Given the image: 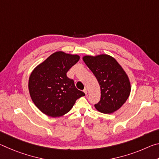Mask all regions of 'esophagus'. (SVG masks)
Segmentation results:
<instances>
[{
	"mask_svg": "<svg viewBox=\"0 0 159 159\" xmlns=\"http://www.w3.org/2000/svg\"><path fill=\"white\" fill-rule=\"evenodd\" d=\"M83 92H84V93H85V95H87V93H88V90H87V89H86V88H85V89H84V90H83Z\"/></svg>",
	"mask_w": 159,
	"mask_h": 159,
	"instance_id": "esophagus-1",
	"label": "esophagus"
}]
</instances>
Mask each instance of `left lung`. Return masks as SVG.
Returning a JSON list of instances; mask_svg holds the SVG:
<instances>
[{"instance_id": "left-lung-1", "label": "left lung", "mask_w": 159, "mask_h": 159, "mask_svg": "<svg viewBox=\"0 0 159 159\" xmlns=\"http://www.w3.org/2000/svg\"><path fill=\"white\" fill-rule=\"evenodd\" d=\"M83 60L100 86V100L95 104V108L104 114L116 111L130 93V83L124 70L114 58L107 55L85 56Z\"/></svg>"}]
</instances>
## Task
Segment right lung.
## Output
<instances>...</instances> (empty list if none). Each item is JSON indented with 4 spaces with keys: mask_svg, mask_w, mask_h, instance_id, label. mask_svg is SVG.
<instances>
[{
    "mask_svg": "<svg viewBox=\"0 0 159 159\" xmlns=\"http://www.w3.org/2000/svg\"><path fill=\"white\" fill-rule=\"evenodd\" d=\"M79 59L78 55L56 52L32 71L29 93L35 105L45 114L63 116L71 110L76 99L85 95L76 88L74 80L66 76Z\"/></svg>",
    "mask_w": 159,
    "mask_h": 159,
    "instance_id": "1",
    "label": "right lung"
}]
</instances>
